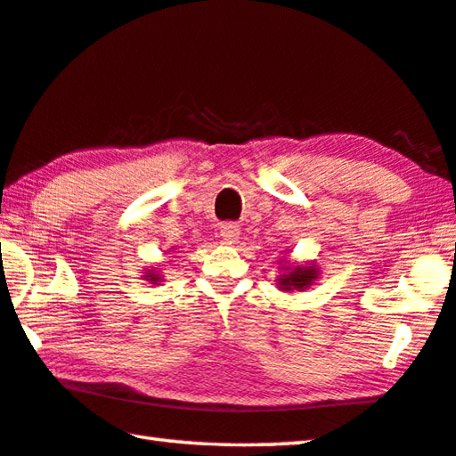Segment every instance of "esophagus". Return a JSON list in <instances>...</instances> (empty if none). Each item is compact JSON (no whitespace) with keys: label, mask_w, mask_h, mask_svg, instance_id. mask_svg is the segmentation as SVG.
I'll return each mask as SVG.
<instances>
[{"label":"esophagus","mask_w":456,"mask_h":456,"mask_svg":"<svg viewBox=\"0 0 456 456\" xmlns=\"http://www.w3.org/2000/svg\"><path fill=\"white\" fill-rule=\"evenodd\" d=\"M220 236L224 242L234 244L238 240V236H240V228H238L234 222H224L220 226Z\"/></svg>","instance_id":"esophagus-1"}]
</instances>
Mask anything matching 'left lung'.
<instances>
[{
  "instance_id": "8db88e82",
  "label": "left lung",
  "mask_w": 456,
  "mask_h": 456,
  "mask_svg": "<svg viewBox=\"0 0 456 456\" xmlns=\"http://www.w3.org/2000/svg\"><path fill=\"white\" fill-rule=\"evenodd\" d=\"M281 276L276 278V286L282 292H294V290H306L316 282V278L321 276V268L314 262L308 265H297V262H284L281 266Z\"/></svg>"
}]
</instances>
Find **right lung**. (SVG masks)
I'll list each match as a JSON object with an SVG mask.
<instances>
[{"mask_svg":"<svg viewBox=\"0 0 456 456\" xmlns=\"http://www.w3.org/2000/svg\"><path fill=\"white\" fill-rule=\"evenodd\" d=\"M143 281H148L151 284H158V282H162V274H159V270L151 268V270H148L146 274H143Z\"/></svg>","mask_w":456,"mask_h":456,"instance_id":"1","label":"right lung"}]
</instances>
